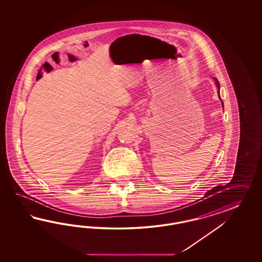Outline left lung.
<instances>
[{"instance_id": "obj_1", "label": "left lung", "mask_w": 262, "mask_h": 262, "mask_svg": "<svg viewBox=\"0 0 262 262\" xmlns=\"http://www.w3.org/2000/svg\"><path fill=\"white\" fill-rule=\"evenodd\" d=\"M215 81H216V84H217V88H220V83H219V81H218V79H215ZM220 90V89H219ZM219 90H218V93H219ZM219 97H220V94H219ZM223 105H224V103H222Z\"/></svg>"}]
</instances>
